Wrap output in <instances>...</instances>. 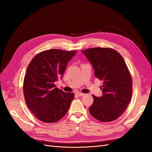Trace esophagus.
<instances>
[{
    "instance_id": "34e87169",
    "label": "esophagus",
    "mask_w": 152,
    "mask_h": 152,
    "mask_svg": "<svg viewBox=\"0 0 152 152\" xmlns=\"http://www.w3.org/2000/svg\"><path fill=\"white\" fill-rule=\"evenodd\" d=\"M76 94L77 95H78V96H83V95H85L84 93H80V92H76Z\"/></svg>"
}]
</instances>
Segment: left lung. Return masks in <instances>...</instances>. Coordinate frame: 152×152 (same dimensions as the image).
Segmentation results:
<instances>
[{"mask_svg": "<svg viewBox=\"0 0 152 152\" xmlns=\"http://www.w3.org/2000/svg\"><path fill=\"white\" fill-rule=\"evenodd\" d=\"M82 52L92 64L96 78L103 82V95L101 97L93 95L90 114L100 121H114L131 101L133 82L129 70L120 53L112 48H92Z\"/></svg>", "mask_w": 152, "mask_h": 152, "instance_id": "1", "label": "left lung"}]
</instances>
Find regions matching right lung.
Returning a JSON list of instances; mask_svg holds the SVG:
<instances>
[{
	"mask_svg": "<svg viewBox=\"0 0 152 152\" xmlns=\"http://www.w3.org/2000/svg\"><path fill=\"white\" fill-rule=\"evenodd\" d=\"M76 53V50H45L28 64L23 87L25 101L31 112L42 122H57L69 110L74 93L63 91L54 83L62 78L68 62Z\"/></svg>",
	"mask_w": 152,
	"mask_h": 152,
	"instance_id": "1",
	"label": "right lung"
}]
</instances>
